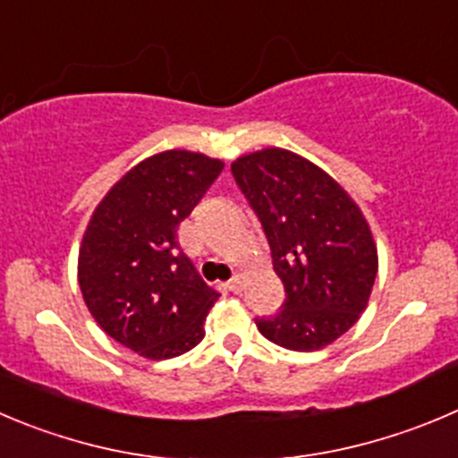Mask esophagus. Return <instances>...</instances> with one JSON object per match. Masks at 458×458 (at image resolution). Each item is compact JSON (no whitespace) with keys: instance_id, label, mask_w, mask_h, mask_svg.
Segmentation results:
<instances>
[{"instance_id":"obj_1","label":"esophagus","mask_w":458,"mask_h":458,"mask_svg":"<svg viewBox=\"0 0 458 458\" xmlns=\"http://www.w3.org/2000/svg\"><path fill=\"white\" fill-rule=\"evenodd\" d=\"M225 287H226V290H229V292H233V294H238V292L242 290V281H241V278H238V276H233L232 281H226V283H225Z\"/></svg>"}]
</instances>
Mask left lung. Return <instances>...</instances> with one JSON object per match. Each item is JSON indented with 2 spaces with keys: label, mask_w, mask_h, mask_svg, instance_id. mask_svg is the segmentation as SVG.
<instances>
[{
  "label": "left lung",
  "mask_w": 458,
  "mask_h": 458,
  "mask_svg": "<svg viewBox=\"0 0 458 458\" xmlns=\"http://www.w3.org/2000/svg\"><path fill=\"white\" fill-rule=\"evenodd\" d=\"M236 184L263 225L285 287L260 335L290 351H319L369 306L377 247L355 199L324 168L285 148H263L232 164Z\"/></svg>",
  "instance_id": "obj_1"
}]
</instances>
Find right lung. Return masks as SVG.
Listing matches in <instances>:
<instances>
[{"instance_id":"add662e5","label":"right lung","mask_w":458,"mask_h":458,"mask_svg":"<svg viewBox=\"0 0 458 458\" xmlns=\"http://www.w3.org/2000/svg\"><path fill=\"white\" fill-rule=\"evenodd\" d=\"M222 168L202 152H157L130 168L89 217L78 251L87 310L112 339L148 360L198 346L220 297L180 251L177 226Z\"/></svg>"}]
</instances>
